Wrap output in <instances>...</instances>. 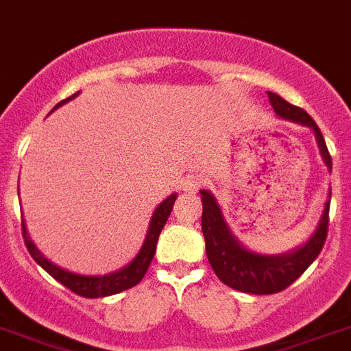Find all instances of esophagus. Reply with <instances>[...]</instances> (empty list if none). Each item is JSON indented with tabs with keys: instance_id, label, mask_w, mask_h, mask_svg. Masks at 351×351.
I'll return each mask as SVG.
<instances>
[{
	"instance_id": "1",
	"label": "esophagus",
	"mask_w": 351,
	"mask_h": 351,
	"mask_svg": "<svg viewBox=\"0 0 351 351\" xmlns=\"http://www.w3.org/2000/svg\"><path fill=\"white\" fill-rule=\"evenodd\" d=\"M202 184H204V178H202L201 173H190V176L182 181V190H184V192L195 193L197 190H201Z\"/></svg>"
}]
</instances>
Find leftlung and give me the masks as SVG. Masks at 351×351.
<instances>
[{"mask_svg":"<svg viewBox=\"0 0 351 351\" xmlns=\"http://www.w3.org/2000/svg\"><path fill=\"white\" fill-rule=\"evenodd\" d=\"M269 102L278 117L314 129L321 156L328 165V169L332 170V158L326 149L325 138L311 114L303 111L301 107L292 106L283 100L276 93H269ZM328 197H332V193ZM201 226L204 240H206V256L219 280L234 291L249 292V294H274V292L283 291L291 283L296 282L298 278L308 269V265L317 258V254L325 245L326 234H328L330 199L326 201L317 230L303 247L294 253L282 254V256H265V254L251 253L242 247L239 240L230 233L221 213V208L215 202V197L206 190H201Z\"/></svg>","mask_w":351,"mask_h":351,"instance_id":"obj_1","label":"left lung"}]
</instances>
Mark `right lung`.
I'll return each mask as SVG.
<instances>
[{
  "instance_id": "add662e5",
  "label": "right lung",
  "mask_w": 351,
  "mask_h": 351,
  "mask_svg": "<svg viewBox=\"0 0 351 351\" xmlns=\"http://www.w3.org/2000/svg\"><path fill=\"white\" fill-rule=\"evenodd\" d=\"M77 97V93L71 95L69 98L59 102L53 109H57L59 106L66 104L68 100ZM176 193L163 201L156 208L154 215H152V221H150V228H149V233H147V239H145V244L141 247V251L138 253L132 262L123 267L121 271L118 273H112V274H107V276H82V274H75V273H69V271H64V269L57 267L55 263H51L50 260H46L43 254L39 253V249L34 245L30 239H28V233H26V228H25V222L21 221V228H23V239H25V245L28 249V253L32 254V258L36 260L39 263L40 267L45 269L46 273L53 276L55 280L59 283H62L64 287H68L69 291L78 294V296L82 298H104V296H111V294H118L121 291H127L130 287L138 285V283L143 280L145 273H147V269H149L150 262L154 258V253H156V244H158V239H159V233L161 230L165 228L167 221H169L170 217V211L173 208V202H176Z\"/></svg>"
}]
</instances>
